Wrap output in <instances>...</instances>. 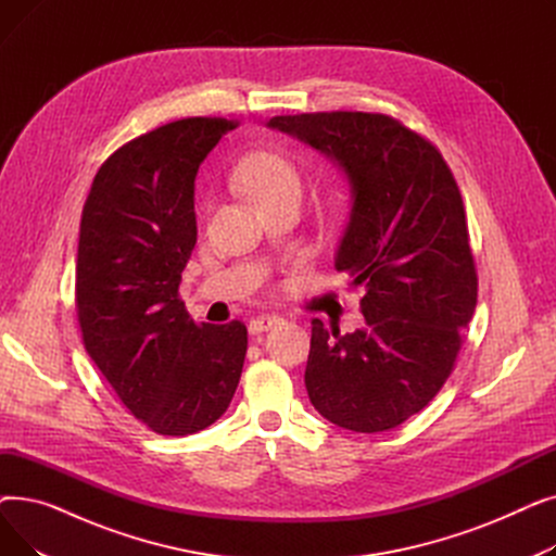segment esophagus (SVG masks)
Returning a JSON list of instances; mask_svg holds the SVG:
<instances>
[{
	"label": "esophagus",
	"mask_w": 556,
	"mask_h": 556,
	"mask_svg": "<svg viewBox=\"0 0 556 556\" xmlns=\"http://www.w3.org/2000/svg\"><path fill=\"white\" fill-rule=\"evenodd\" d=\"M279 323H281L279 315H258V317H252V319H250L248 329H250L252 336H256V333H263V331H268V329L277 327Z\"/></svg>",
	"instance_id": "34e87169"
}]
</instances>
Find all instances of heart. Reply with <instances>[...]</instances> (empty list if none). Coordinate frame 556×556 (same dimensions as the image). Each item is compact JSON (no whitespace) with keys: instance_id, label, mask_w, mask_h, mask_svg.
Returning <instances> with one entry per match:
<instances>
[{"instance_id":"b5f03b06","label":"heart","mask_w":556,"mask_h":556,"mask_svg":"<svg viewBox=\"0 0 556 556\" xmlns=\"http://www.w3.org/2000/svg\"><path fill=\"white\" fill-rule=\"evenodd\" d=\"M237 178L261 207L288 193H300V173L295 164L277 151H256L248 155L237 170Z\"/></svg>"}]
</instances>
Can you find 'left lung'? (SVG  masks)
I'll use <instances>...</instances> for the list:
<instances>
[{"label": "left lung", "mask_w": 556, "mask_h": 556, "mask_svg": "<svg viewBox=\"0 0 556 556\" xmlns=\"http://www.w3.org/2000/svg\"><path fill=\"white\" fill-rule=\"evenodd\" d=\"M268 128L325 153L352 189L336 270L365 288V327L340 336L313 319L308 399L340 428H396L446 383L478 302L457 182L428 139L388 114H288Z\"/></svg>", "instance_id": "8db88e82"}]
</instances>
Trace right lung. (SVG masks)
I'll return each instance as SVG.
<instances>
[{
    "label": "right lung",
    "mask_w": 556,
    "mask_h": 556,
    "mask_svg": "<svg viewBox=\"0 0 556 556\" xmlns=\"http://www.w3.org/2000/svg\"><path fill=\"white\" fill-rule=\"evenodd\" d=\"M237 124L191 116L114 151L80 218L76 311L87 354L157 434L212 426L237 392L248 329L195 325L178 298L195 245V175Z\"/></svg>",
    "instance_id": "obj_1"
}]
</instances>
